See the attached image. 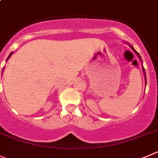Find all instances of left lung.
Masks as SVG:
<instances>
[{"label":"left lung","mask_w":158,"mask_h":158,"mask_svg":"<svg viewBox=\"0 0 158 158\" xmlns=\"http://www.w3.org/2000/svg\"><path fill=\"white\" fill-rule=\"evenodd\" d=\"M130 47H131V48H132V49H133V50H134V52H135V53H136V54H137V55H138V57H139V58H140V60H142V59H141V56H140L139 53H138V52H136V51L134 50V48H133V47H132V46H130ZM143 71H144V72H145V70H144V68H143ZM145 80H146V78H145Z\"/></svg>","instance_id":"8db88e82"}]
</instances>
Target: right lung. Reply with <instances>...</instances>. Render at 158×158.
<instances>
[{
  "mask_svg": "<svg viewBox=\"0 0 158 158\" xmlns=\"http://www.w3.org/2000/svg\"><path fill=\"white\" fill-rule=\"evenodd\" d=\"M12 54H13V52H12V53H10V55H9V57H8V59H7V60H9V57H10V56H12Z\"/></svg>",
  "mask_w": 158,
  "mask_h": 158,
  "instance_id": "obj_1",
  "label": "right lung"
}]
</instances>
